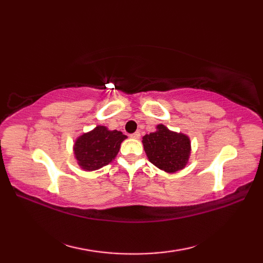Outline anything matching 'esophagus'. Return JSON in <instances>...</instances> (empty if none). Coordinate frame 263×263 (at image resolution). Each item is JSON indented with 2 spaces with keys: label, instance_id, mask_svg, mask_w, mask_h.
<instances>
[{
  "label": "esophagus",
  "instance_id": "34e87169",
  "mask_svg": "<svg viewBox=\"0 0 263 263\" xmlns=\"http://www.w3.org/2000/svg\"><path fill=\"white\" fill-rule=\"evenodd\" d=\"M130 137H131L132 139H139V138H140V132L132 133V135H130Z\"/></svg>",
  "mask_w": 263,
  "mask_h": 263
}]
</instances>
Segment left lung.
<instances>
[{
  "label": "left lung",
  "instance_id": "1",
  "mask_svg": "<svg viewBox=\"0 0 263 263\" xmlns=\"http://www.w3.org/2000/svg\"><path fill=\"white\" fill-rule=\"evenodd\" d=\"M142 143L150 163L167 173L183 170L191 154L189 137L173 132L163 124L157 125V131L144 136Z\"/></svg>",
  "mask_w": 263,
  "mask_h": 263
}]
</instances>
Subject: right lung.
I'll return each mask as SVG.
<instances>
[{
    "label": "right lung",
    "mask_w": 263,
    "mask_h": 263,
    "mask_svg": "<svg viewBox=\"0 0 263 263\" xmlns=\"http://www.w3.org/2000/svg\"><path fill=\"white\" fill-rule=\"evenodd\" d=\"M125 139L126 136L121 131H110L103 125L83 133L77 139L73 146L78 165L88 172L108 165L119 154L121 143Z\"/></svg>",
    "instance_id": "obj_1"
}]
</instances>
